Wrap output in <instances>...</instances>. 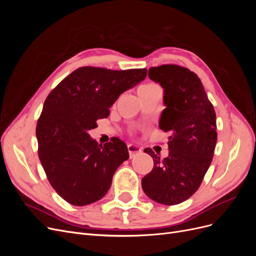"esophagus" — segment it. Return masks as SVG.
<instances>
[{"mask_svg":"<svg viewBox=\"0 0 256 256\" xmlns=\"http://www.w3.org/2000/svg\"><path fill=\"white\" fill-rule=\"evenodd\" d=\"M128 152H129V157H130V158H134V157L136 156V154H141V152H142V150H141L138 146H136V145L129 144V145H128Z\"/></svg>","mask_w":256,"mask_h":256,"instance_id":"esophagus-1","label":"esophagus"}]
</instances>
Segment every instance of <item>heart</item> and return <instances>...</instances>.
Segmentation results:
<instances>
[{
    "mask_svg": "<svg viewBox=\"0 0 256 256\" xmlns=\"http://www.w3.org/2000/svg\"><path fill=\"white\" fill-rule=\"evenodd\" d=\"M152 86H154V84H145V85H141V86L138 88V94H140V92H144V90H148V88H152Z\"/></svg>",
    "mask_w": 256,
    "mask_h": 256,
    "instance_id": "obj_1",
    "label": "heart"
}]
</instances>
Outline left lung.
<instances>
[{
    "instance_id": "left-lung-1",
    "label": "left lung",
    "mask_w": 256,
    "mask_h": 256,
    "mask_svg": "<svg viewBox=\"0 0 256 256\" xmlns=\"http://www.w3.org/2000/svg\"><path fill=\"white\" fill-rule=\"evenodd\" d=\"M150 78L164 88L159 127L168 132V156L160 159L150 148L152 171L142 178L145 194L164 205L188 200L203 182L216 143L214 106L198 76L174 64L150 67Z\"/></svg>"
}]
</instances>
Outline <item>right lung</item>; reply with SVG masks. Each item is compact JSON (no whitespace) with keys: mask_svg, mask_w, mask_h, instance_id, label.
I'll return each instance as SVG.
<instances>
[{"mask_svg":"<svg viewBox=\"0 0 256 256\" xmlns=\"http://www.w3.org/2000/svg\"><path fill=\"white\" fill-rule=\"evenodd\" d=\"M147 69L81 67L46 98L36 126L38 157L53 189L74 206L102 198L118 168L129 158L118 138L104 146L90 138L120 94L145 79Z\"/></svg>","mask_w":256,"mask_h":256,"instance_id":"1","label":"right lung"}]
</instances>
